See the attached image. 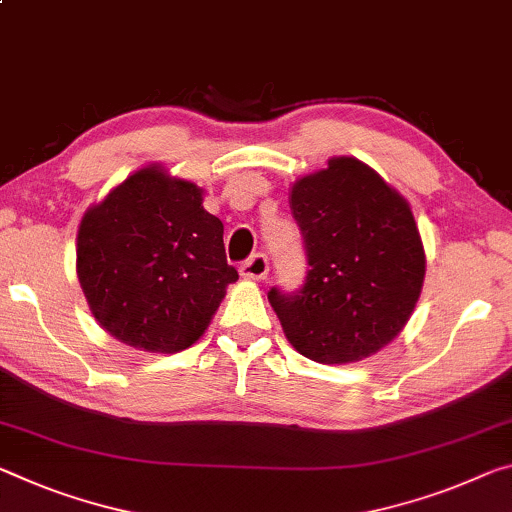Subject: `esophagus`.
Wrapping results in <instances>:
<instances>
[{
  "instance_id": "obj_1",
  "label": "esophagus",
  "mask_w": 512,
  "mask_h": 512,
  "mask_svg": "<svg viewBox=\"0 0 512 512\" xmlns=\"http://www.w3.org/2000/svg\"><path fill=\"white\" fill-rule=\"evenodd\" d=\"M239 273H241V278H246V280H257V282L264 280L266 273H269V259H266V255L257 253L241 264Z\"/></svg>"
}]
</instances>
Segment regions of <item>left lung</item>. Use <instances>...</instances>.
<instances>
[{
    "instance_id": "left-lung-1",
    "label": "left lung",
    "mask_w": 512,
    "mask_h": 512,
    "mask_svg": "<svg viewBox=\"0 0 512 512\" xmlns=\"http://www.w3.org/2000/svg\"><path fill=\"white\" fill-rule=\"evenodd\" d=\"M289 207L310 264L294 296L269 291L289 344L314 362L351 364L394 342L426 275L408 200L364 161L332 157L291 184Z\"/></svg>"
}]
</instances>
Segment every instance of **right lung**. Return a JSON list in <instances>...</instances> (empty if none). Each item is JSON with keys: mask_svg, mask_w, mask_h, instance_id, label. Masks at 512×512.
I'll use <instances>...</instances> for the list:
<instances>
[{"mask_svg": "<svg viewBox=\"0 0 512 512\" xmlns=\"http://www.w3.org/2000/svg\"><path fill=\"white\" fill-rule=\"evenodd\" d=\"M205 189L161 164L134 170L81 216L77 278L95 321L132 348L180 353L239 280Z\"/></svg>", "mask_w": 512, "mask_h": 512, "instance_id": "obj_1", "label": "right lung"}]
</instances>
